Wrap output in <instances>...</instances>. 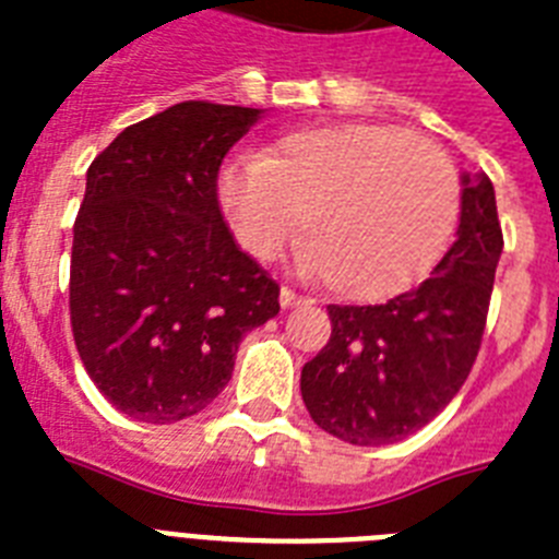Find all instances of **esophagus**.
Listing matches in <instances>:
<instances>
[{"instance_id":"esophagus-1","label":"esophagus","mask_w":559,"mask_h":559,"mask_svg":"<svg viewBox=\"0 0 559 559\" xmlns=\"http://www.w3.org/2000/svg\"><path fill=\"white\" fill-rule=\"evenodd\" d=\"M278 298H281V307H284V310H293V307L305 305V296H298V293H293L289 287H281Z\"/></svg>"}]
</instances>
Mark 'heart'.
<instances>
[{"mask_svg":"<svg viewBox=\"0 0 559 559\" xmlns=\"http://www.w3.org/2000/svg\"><path fill=\"white\" fill-rule=\"evenodd\" d=\"M217 202L237 243L272 258L301 228L298 266L354 301L400 296L450 246L461 188L450 156L389 124L298 130L217 174Z\"/></svg>","mask_w":559,"mask_h":559,"instance_id":"obj_1","label":"heart"}]
</instances>
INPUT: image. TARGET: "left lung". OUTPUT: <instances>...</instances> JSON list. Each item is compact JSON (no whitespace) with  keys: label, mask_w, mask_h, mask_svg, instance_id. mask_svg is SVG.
I'll return each mask as SVG.
<instances>
[{"label":"left lung","mask_w":559,"mask_h":559,"mask_svg":"<svg viewBox=\"0 0 559 559\" xmlns=\"http://www.w3.org/2000/svg\"><path fill=\"white\" fill-rule=\"evenodd\" d=\"M461 186L455 243L432 278L385 305L328 307L331 342L301 368V397L340 441H403L459 394L476 362L502 226L485 174H461Z\"/></svg>","instance_id":"left-lung-1"}]
</instances>
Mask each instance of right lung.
Returning a JSON list of instances; mask_svg holds the SVG:
<instances>
[{"mask_svg": "<svg viewBox=\"0 0 559 559\" xmlns=\"http://www.w3.org/2000/svg\"><path fill=\"white\" fill-rule=\"evenodd\" d=\"M263 109L186 100L127 127L86 170L69 310L86 373L142 424H177L226 389L278 284L223 223L217 174Z\"/></svg>", "mask_w": 559, "mask_h": 559, "instance_id": "obj_1", "label": "right lung"}]
</instances>
